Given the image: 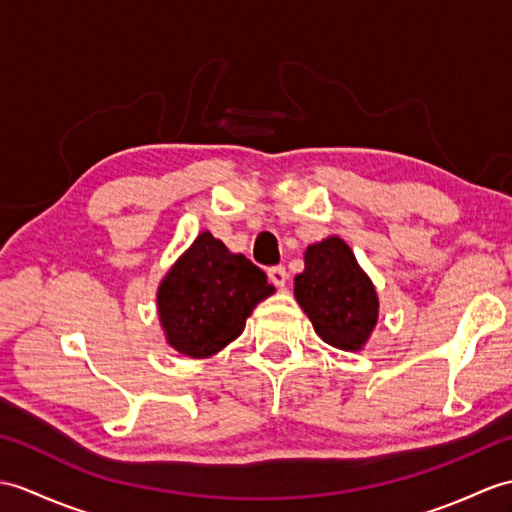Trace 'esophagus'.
<instances>
[{"instance_id":"1","label":"esophagus","mask_w":512,"mask_h":512,"mask_svg":"<svg viewBox=\"0 0 512 512\" xmlns=\"http://www.w3.org/2000/svg\"><path fill=\"white\" fill-rule=\"evenodd\" d=\"M268 277H270L272 283L279 285V288H283L285 281H288V270H285V266H272L268 270Z\"/></svg>"}]
</instances>
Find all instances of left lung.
I'll return each mask as SVG.
<instances>
[{
	"instance_id": "1",
	"label": "left lung",
	"mask_w": 512,
	"mask_h": 512,
	"mask_svg": "<svg viewBox=\"0 0 512 512\" xmlns=\"http://www.w3.org/2000/svg\"><path fill=\"white\" fill-rule=\"evenodd\" d=\"M294 296L316 334L336 349L360 351L377 325L375 285L338 235L307 246Z\"/></svg>"
}]
</instances>
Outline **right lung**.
<instances>
[{"label": "right lung", "instance_id": "right-lung-1", "mask_svg": "<svg viewBox=\"0 0 512 512\" xmlns=\"http://www.w3.org/2000/svg\"><path fill=\"white\" fill-rule=\"evenodd\" d=\"M272 292L264 270L202 231L159 285L165 340L187 358H209L242 334L255 305Z\"/></svg>", "mask_w": 512, "mask_h": 512}]
</instances>
